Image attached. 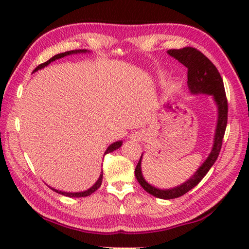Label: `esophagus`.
<instances>
[{"label": "esophagus", "mask_w": 249, "mask_h": 249, "mask_svg": "<svg viewBox=\"0 0 249 249\" xmlns=\"http://www.w3.org/2000/svg\"><path fill=\"white\" fill-rule=\"evenodd\" d=\"M130 137H131V139H134V141H141L142 135L141 134V132H135V134H132Z\"/></svg>", "instance_id": "obj_1"}]
</instances>
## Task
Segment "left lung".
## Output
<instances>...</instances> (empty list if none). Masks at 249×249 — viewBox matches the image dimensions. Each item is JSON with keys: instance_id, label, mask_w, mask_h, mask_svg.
I'll return each mask as SVG.
<instances>
[{"instance_id": "8db88e82", "label": "left lung", "mask_w": 249, "mask_h": 249, "mask_svg": "<svg viewBox=\"0 0 249 249\" xmlns=\"http://www.w3.org/2000/svg\"><path fill=\"white\" fill-rule=\"evenodd\" d=\"M168 54L170 56L175 57L176 60H178L180 63H182L188 69V81H187V85H188L190 93L193 95L207 94L213 97L217 107V120L212 151H211L203 164L199 166L198 170L181 185L170 189H160L158 187L152 186L151 183H148L144 177H142V154L138 164L135 169L136 178H137L139 185L144 188V190L161 199L177 198V197L185 195L186 193H188L194 187L198 185L200 180L210 171V169L212 168L216 161L217 156H219L228 121V102L226 90H224L223 80L216 67L202 52L194 49V47L169 50Z\"/></svg>"}]
</instances>
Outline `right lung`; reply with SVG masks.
<instances>
[{
  "mask_svg": "<svg viewBox=\"0 0 249 249\" xmlns=\"http://www.w3.org/2000/svg\"><path fill=\"white\" fill-rule=\"evenodd\" d=\"M87 52H89V51H87V50H73V51H68V52H64V53L56 54V55H54L53 57H51V59H50L49 61H46V62H44V63H42V64H39V66L37 67L35 70H34V72H36V71H38V70H40V69H43V68H45V67L49 66V64H50L51 62H53V61H55V60H57V59H61V57H64V56H67V55H71V54H77V53H87ZM121 145H122V141H119V142H113V144H111L110 146H108L107 149V151H105V153H104V155H105V154H107V153H111V152L115 151V149L120 148V147H121ZM102 180H103V171L101 172L100 178L97 179V181L95 182L94 185L90 187V188H88L87 190H84V192H78V193H67V192H61V190L54 189V188H52V187H50V188L52 189V190H54V192H56V193L61 194V195H63V196H68V197H86V196H89V195H91V194H93L94 192H96V190H97L98 188H100L101 185H102Z\"/></svg>",
  "mask_w": 249,
  "mask_h": 249,
  "instance_id": "right-lung-1",
  "label": "right lung"
}]
</instances>
